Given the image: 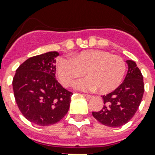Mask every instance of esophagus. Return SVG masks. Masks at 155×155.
I'll return each instance as SVG.
<instances>
[{
  "instance_id": "34e87169",
  "label": "esophagus",
  "mask_w": 155,
  "mask_h": 155,
  "mask_svg": "<svg viewBox=\"0 0 155 155\" xmlns=\"http://www.w3.org/2000/svg\"><path fill=\"white\" fill-rule=\"evenodd\" d=\"M84 97H87V98H88V99H90V98H92V96H91V95H88V94H84Z\"/></svg>"
}]
</instances>
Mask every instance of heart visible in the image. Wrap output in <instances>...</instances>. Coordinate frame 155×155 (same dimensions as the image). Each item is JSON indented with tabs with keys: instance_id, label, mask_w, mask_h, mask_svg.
Masks as SVG:
<instances>
[{
	"instance_id": "obj_1",
	"label": "heart",
	"mask_w": 155,
	"mask_h": 155,
	"mask_svg": "<svg viewBox=\"0 0 155 155\" xmlns=\"http://www.w3.org/2000/svg\"><path fill=\"white\" fill-rule=\"evenodd\" d=\"M125 72L126 63L121 57L99 50L81 51L71 58H62L57 65V75L63 86L71 87L85 74L87 78L78 83V88L97 89L101 93L115 90Z\"/></svg>"
}]
</instances>
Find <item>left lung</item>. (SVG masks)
Instances as JSON below:
<instances>
[{"mask_svg": "<svg viewBox=\"0 0 155 155\" xmlns=\"http://www.w3.org/2000/svg\"><path fill=\"white\" fill-rule=\"evenodd\" d=\"M128 72L121 84L113 92L102 96L101 111L92 112L99 122L108 127H119L129 122L142 102L144 93L143 76L134 61L127 60Z\"/></svg>", "mask_w": 155, "mask_h": 155, "instance_id": "8db88e82", "label": "left lung"}]
</instances>
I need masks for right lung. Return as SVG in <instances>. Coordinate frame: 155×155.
Here are the masks:
<instances>
[{"label": "right lung", "mask_w": 155, "mask_h": 155, "mask_svg": "<svg viewBox=\"0 0 155 155\" xmlns=\"http://www.w3.org/2000/svg\"><path fill=\"white\" fill-rule=\"evenodd\" d=\"M51 51L33 56L21 63L13 79V94L19 110L30 122L47 126L67 114L72 92L55 78L56 57Z\"/></svg>", "instance_id": "right-lung-1"}]
</instances>
